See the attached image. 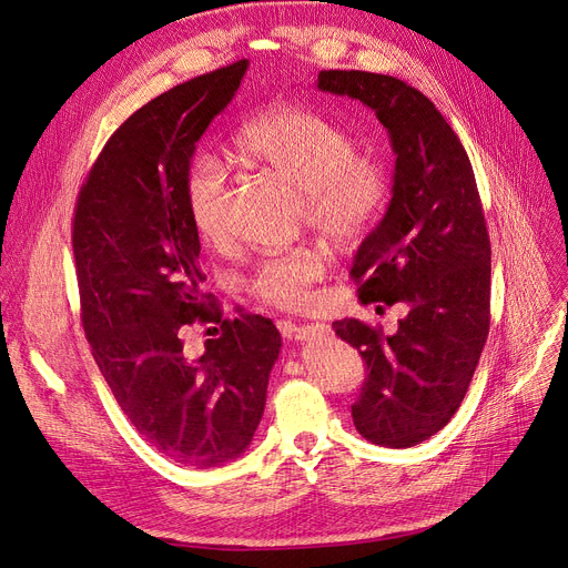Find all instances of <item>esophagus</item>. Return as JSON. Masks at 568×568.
Returning <instances> with one entry per match:
<instances>
[{
	"mask_svg": "<svg viewBox=\"0 0 568 568\" xmlns=\"http://www.w3.org/2000/svg\"><path fill=\"white\" fill-rule=\"evenodd\" d=\"M324 333H328L326 324H307V326L296 328V337L298 339H312L314 335H324Z\"/></svg>",
	"mask_w": 568,
	"mask_h": 568,
	"instance_id": "34e87169",
	"label": "esophagus"
}]
</instances>
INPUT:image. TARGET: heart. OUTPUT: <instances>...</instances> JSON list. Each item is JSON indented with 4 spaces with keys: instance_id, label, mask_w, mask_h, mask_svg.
Here are the masks:
<instances>
[{
    "instance_id": "heart-1",
    "label": "heart",
    "mask_w": 568,
    "mask_h": 568,
    "mask_svg": "<svg viewBox=\"0 0 568 568\" xmlns=\"http://www.w3.org/2000/svg\"><path fill=\"white\" fill-rule=\"evenodd\" d=\"M235 151L246 165L301 191L307 223L337 242L366 233L389 195V174L377 158L358 153L354 134L343 125L303 106L261 113L240 132ZM184 205L197 237L223 246L229 240V174L216 158L205 155L189 165ZM322 275V256L298 246L263 261L252 291L267 305L296 310Z\"/></svg>"
}]
</instances>
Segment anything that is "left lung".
Returning a JSON list of instances; mask_svg holds the SVG:
<instances>
[{
	"label": "left lung",
	"instance_id": "8db88e82",
	"mask_svg": "<svg viewBox=\"0 0 568 568\" xmlns=\"http://www.w3.org/2000/svg\"><path fill=\"white\" fill-rule=\"evenodd\" d=\"M324 93L358 100L387 128L396 153L392 200L352 263L358 298L405 303L394 335L358 320L335 335L366 361L352 417L384 447L424 443L468 392L489 333L491 248L468 155L443 113L417 88L373 72H320Z\"/></svg>",
	"mask_w": 568,
	"mask_h": 568
}]
</instances>
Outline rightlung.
Returning a JSON list of instances; mask_svg holds the SVG:
<instances>
[{"instance_id": "obj_1", "label": "right lung", "mask_w": 568, "mask_h": 568, "mask_svg": "<svg viewBox=\"0 0 568 568\" xmlns=\"http://www.w3.org/2000/svg\"><path fill=\"white\" fill-rule=\"evenodd\" d=\"M248 60L179 83L111 134L81 186L72 246L81 320L138 434L168 459L214 468L252 445L282 335L261 314L221 320L202 293L200 237L184 205L195 144L231 104ZM195 318L222 335L193 359Z\"/></svg>"}]
</instances>
